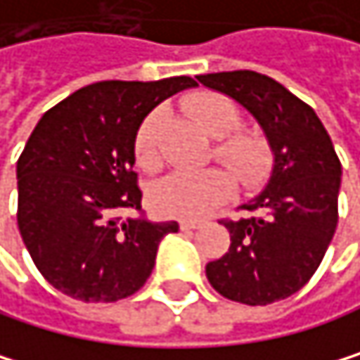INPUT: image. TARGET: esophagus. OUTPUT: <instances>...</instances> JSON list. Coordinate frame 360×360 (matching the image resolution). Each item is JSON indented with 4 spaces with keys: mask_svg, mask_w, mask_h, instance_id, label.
<instances>
[{
    "mask_svg": "<svg viewBox=\"0 0 360 360\" xmlns=\"http://www.w3.org/2000/svg\"><path fill=\"white\" fill-rule=\"evenodd\" d=\"M204 223L202 221H191V219H184V221H180V229L182 231H191V229H200Z\"/></svg>",
    "mask_w": 360,
    "mask_h": 360,
    "instance_id": "obj_1",
    "label": "esophagus"
}]
</instances>
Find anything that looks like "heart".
Masks as SVG:
<instances>
[{
	"mask_svg": "<svg viewBox=\"0 0 360 360\" xmlns=\"http://www.w3.org/2000/svg\"><path fill=\"white\" fill-rule=\"evenodd\" d=\"M188 111L202 127L217 137L212 154L227 165L245 186H259L273 174L275 152L268 137L253 129H240L243 111L231 98L204 92L188 103ZM165 109H152L135 131V163L143 172H158L163 165L160 133L165 127ZM236 180L227 169L210 167L204 172H180L160 180L152 188V206L163 217L202 219L231 200Z\"/></svg>",
	"mask_w": 360,
	"mask_h": 360,
	"instance_id": "heart-1",
	"label": "heart"
}]
</instances>
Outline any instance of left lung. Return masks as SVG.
<instances>
[{
	"mask_svg": "<svg viewBox=\"0 0 360 360\" xmlns=\"http://www.w3.org/2000/svg\"><path fill=\"white\" fill-rule=\"evenodd\" d=\"M240 103L275 152L268 186L245 204L247 219H223L229 249L206 264L210 285L245 304L277 302L307 283L333 240L341 163L316 111L275 79L253 70L200 75Z\"/></svg>",
	"mask_w": 360,
	"mask_h": 360,
	"instance_id": "1",
	"label": "left lung"
}]
</instances>
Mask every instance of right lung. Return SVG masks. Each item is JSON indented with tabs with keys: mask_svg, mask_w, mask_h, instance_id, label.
Instances as JSON below:
<instances>
[{
	"mask_svg": "<svg viewBox=\"0 0 360 360\" xmlns=\"http://www.w3.org/2000/svg\"><path fill=\"white\" fill-rule=\"evenodd\" d=\"M197 83L98 81L49 109L16 163L21 238L40 275L83 302H115L143 288L158 243L178 223H150L135 165L139 122L172 94Z\"/></svg>",
	"mask_w": 360,
	"mask_h": 360,
	"instance_id": "1",
	"label": "right lung"
}]
</instances>
